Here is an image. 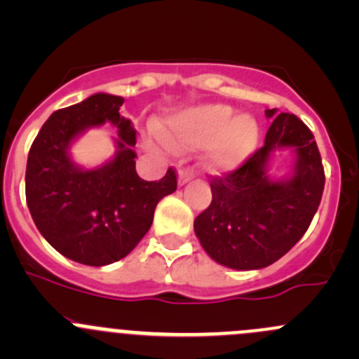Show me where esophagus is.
<instances>
[{"label": "esophagus", "mask_w": 359, "mask_h": 359, "mask_svg": "<svg viewBox=\"0 0 359 359\" xmlns=\"http://www.w3.org/2000/svg\"><path fill=\"white\" fill-rule=\"evenodd\" d=\"M193 177H194L193 170H189V168L180 170L179 175H177V180H179V186H186L187 182H191V180H193Z\"/></svg>", "instance_id": "obj_1"}]
</instances>
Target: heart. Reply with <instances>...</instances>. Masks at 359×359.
<instances>
[{
  "instance_id": "b5f03b06",
  "label": "heart",
  "mask_w": 359,
  "mask_h": 359,
  "mask_svg": "<svg viewBox=\"0 0 359 359\" xmlns=\"http://www.w3.org/2000/svg\"><path fill=\"white\" fill-rule=\"evenodd\" d=\"M158 132L173 151L205 147L203 166L212 173H227L252 156L260 126L252 114H236L226 104H200L168 114Z\"/></svg>"
}]
</instances>
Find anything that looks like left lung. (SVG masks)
I'll list each match as a JSON object with an SVG mask.
<instances>
[{"label": "left lung", "mask_w": 359, "mask_h": 359, "mask_svg": "<svg viewBox=\"0 0 359 359\" xmlns=\"http://www.w3.org/2000/svg\"><path fill=\"white\" fill-rule=\"evenodd\" d=\"M266 142L243 166L212 180V203L194 220L203 250L220 266L253 271L285 255L309 227L325 187L320 151L311 130L290 112L267 109ZM288 149L287 176L271 177L276 150Z\"/></svg>", "instance_id": "8db88e82"}]
</instances>
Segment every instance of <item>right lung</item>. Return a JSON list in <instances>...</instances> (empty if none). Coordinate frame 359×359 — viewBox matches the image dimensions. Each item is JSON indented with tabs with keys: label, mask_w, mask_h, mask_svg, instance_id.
<instances>
[{
	"label": "right lung",
	"mask_w": 359,
	"mask_h": 359,
	"mask_svg": "<svg viewBox=\"0 0 359 359\" xmlns=\"http://www.w3.org/2000/svg\"><path fill=\"white\" fill-rule=\"evenodd\" d=\"M123 102L93 93L55 111L27 156L25 200L36 227L57 252L85 266L102 267L128 255L149 231L158 203L177 189L172 168L154 182L137 175L135 128L119 114ZM104 122L118 130L115 156L85 169L72 159V144Z\"/></svg>",
	"instance_id": "1"
}]
</instances>
